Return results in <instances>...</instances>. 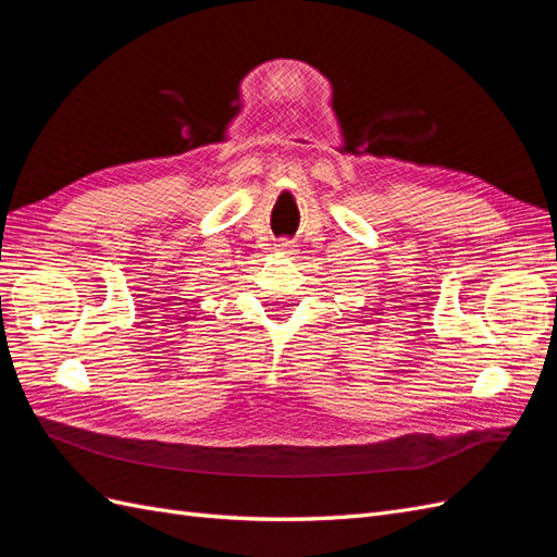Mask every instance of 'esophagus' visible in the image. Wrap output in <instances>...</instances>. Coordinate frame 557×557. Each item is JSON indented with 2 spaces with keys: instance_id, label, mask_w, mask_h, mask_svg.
<instances>
[{
  "instance_id": "1",
  "label": "esophagus",
  "mask_w": 557,
  "mask_h": 557,
  "mask_svg": "<svg viewBox=\"0 0 557 557\" xmlns=\"http://www.w3.org/2000/svg\"><path fill=\"white\" fill-rule=\"evenodd\" d=\"M274 250H276V256H281V258H290V256H295V244L293 242H288V239H281L276 246H274Z\"/></svg>"
}]
</instances>
